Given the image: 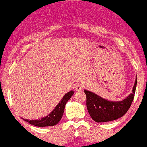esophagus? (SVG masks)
Instances as JSON below:
<instances>
[{
    "label": "esophagus",
    "mask_w": 147,
    "mask_h": 147,
    "mask_svg": "<svg viewBox=\"0 0 147 147\" xmlns=\"http://www.w3.org/2000/svg\"><path fill=\"white\" fill-rule=\"evenodd\" d=\"M75 89L77 91H81L82 90V84H77L75 86Z\"/></svg>",
    "instance_id": "34e87169"
}]
</instances>
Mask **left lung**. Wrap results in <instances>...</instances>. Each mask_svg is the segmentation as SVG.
Listing matches in <instances>:
<instances>
[{
  "mask_svg": "<svg viewBox=\"0 0 147 147\" xmlns=\"http://www.w3.org/2000/svg\"><path fill=\"white\" fill-rule=\"evenodd\" d=\"M137 85V76L132 93L121 101H110L97 94L84 90L86 95V106L92 119L96 122H107L122 117L127 112L134 98Z\"/></svg>",
  "mask_w": 147,
  "mask_h": 147,
  "instance_id": "8db88e82",
  "label": "left lung"
}]
</instances>
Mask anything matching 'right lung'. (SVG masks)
I'll return each instance as SVG.
<instances>
[{"label":"right lung","mask_w":147,"mask_h":147,"mask_svg":"<svg viewBox=\"0 0 147 147\" xmlns=\"http://www.w3.org/2000/svg\"><path fill=\"white\" fill-rule=\"evenodd\" d=\"M74 91L70 90V92H67L65 94L60 101L59 103L56 106L55 109L50 113L46 117H42L41 119H34V120H30V119H23L25 122H28L32 125L35 126H39V127H45V126H55L59 122V121L61 119L62 116H63L64 109H65V106L66 103L70 97L73 95Z\"/></svg>","instance_id":"right-lung-1"}]
</instances>
